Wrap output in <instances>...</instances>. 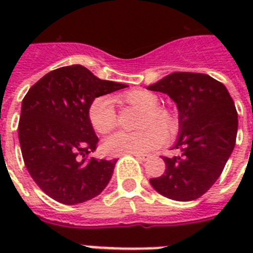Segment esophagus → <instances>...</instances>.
<instances>
[{"label": "esophagus", "instance_id": "obj_1", "mask_svg": "<svg viewBox=\"0 0 253 253\" xmlns=\"http://www.w3.org/2000/svg\"><path fill=\"white\" fill-rule=\"evenodd\" d=\"M135 158L140 160V162H146L147 159H148V155H134Z\"/></svg>", "mask_w": 253, "mask_h": 253}]
</instances>
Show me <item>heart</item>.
<instances>
[{
    "label": "heart",
    "instance_id": "b5f03b06",
    "mask_svg": "<svg viewBox=\"0 0 253 253\" xmlns=\"http://www.w3.org/2000/svg\"><path fill=\"white\" fill-rule=\"evenodd\" d=\"M115 102L121 106L134 107L142 111L138 119L139 132H118L107 138L102 144L103 152L109 156L142 155L158 148L166 136H170L178 128L176 115L166 107L159 106L160 99L155 93L143 89L123 91L115 95ZM87 118L95 132L106 135L118 125L114 105L107 97H98L87 110Z\"/></svg>",
    "mask_w": 253,
    "mask_h": 253
}]
</instances>
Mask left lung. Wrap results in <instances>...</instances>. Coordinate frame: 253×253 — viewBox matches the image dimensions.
<instances>
[{"label":"left lung","instance_id":"left-lung-1","mask_svg":"<svg viewBox=\"0 0 253 253\" xmlns=\"http://www.w3.org/2000/svg\"><path fill=\"white\" fill-rule=\"evenodd\" d=\"M148 89L168 94L180 119V135L173 146L178 155L163 156L166 172L150 178L151 185L170 200H197L219 178L235 147L234 101L222 83L205 73L173 72Z\"/></svg>","mask_w":253,"mask_h":253}]
</instances>
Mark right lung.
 <instances>
[{"mask_svg":"<svg viewBox=\"0 0 253 253\" xmlns=\"http://www.w3.org/2000/svg\"><path fill=\"white\" fill-rule=\"evenodd\" d=\"M127 85L99 80L83 65L51 71L22 101L18 136L30 176L57 202L94 198L109 184L117 160L90 158L97 148L87 110L93 99Z\"/></svg>","mask_w":253,"mask_h":253,"instance_id":"add662e5","label":"right lung"}]
</instances>
